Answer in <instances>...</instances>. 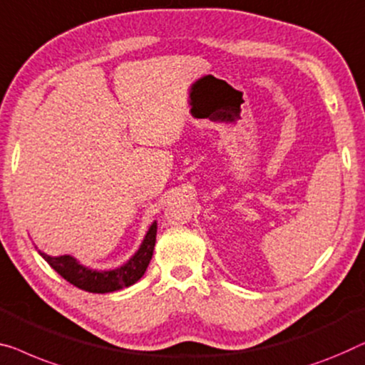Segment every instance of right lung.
<instances>
[{
	"instance_id": "add662e5",
	"label": "right lung",
	"mask_w": 365,
	"mask_h": 365,
	"mask_svg": "<svg viewBox=\"0 0 365 365\" xmlns=\"http://www.w3.org/2000/svg\"><path fill=\"white\" fill-rule=\"evenodd\" d=\"M156 230V222H153L143 242H141L138 252L115 270H93V268L83 267L82 263L77 262V258L71 255L51 257L44 252L39 253L62 278L72 283L73 287L86 289L88 293H112L117 292V289L131 287L143 277L151 262L153 250H155Z\"/></svg>"
}]
</instances>
